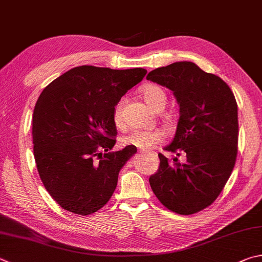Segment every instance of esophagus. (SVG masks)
Returning a JSON list of instances; mask_svg holds the SVG:
<instances>
[{"label":"esophagus","instance_id":"34e87169","mask_svg":"<svg viewBox=\"0 0 262 262\" xmlns=\"http://www.w3.org/2000/svg\"><path fill=\"white\" fill-rule=\"evenodd\" d=\"M141 154H143V155H150V156H152V157H157V154L155 151H149V150H142L141 151Z\"/></svg>","mask_w":262,"mask_h":262}]
</instances>
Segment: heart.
Listing matches in <instances>:
<instances>
[{
    "mask_svg": "<svg viewBox=\"0 0 262 262\" xmlns=\"http://www.w3.org/2000/svg\"><path fill=\"white\" fill-rule=\"evenodd\" d=\"M142 96L145 103L149 105L150 108L156 111L160 107H165L166 102H167V96L163 89L158 85L147 84L142 89ZM122 105L123 99L119 102L115 107V122L117 126L122 125ZM164 140V133L160 129H132L128 134L122 137V143L126 145H133L140 149H150L157 143H160Z\"/></svg>",
    "mask_w": 262,
    "mask_h": 262,
    "instance_id": "1",
    "label": "heart"
}]
</instances>
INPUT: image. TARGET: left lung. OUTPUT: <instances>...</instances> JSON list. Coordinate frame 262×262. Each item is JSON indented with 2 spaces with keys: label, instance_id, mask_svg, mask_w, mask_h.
<instances>
[{
  "label": "left lung",
  "instance_id": "8db88e82",
  "mask_svg": "<svg viewBox=\"0 0 262 262\" xmlns=\"http://www.w3.org/2000/svg\"><path fill=\"white\" fill-rule=\"evenodd\" d=\"M146 80L172 90L180 119L172 143L165 150L185 156L160 165L151 175V189L168 210L189 215L215 201L230 178L238 143L237 103L231 89L217 75L204 72L192 61L158 68Z\"/></svg>",
  "mask_w": 262,
  "mask_h": 262
}]
</instances>
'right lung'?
<instances>
[{
  "label": "right lung",
  "mask_w": 262,
  "mask_h": 262,
  "mask_svg": "<svg viewBox=\"0 0 262 262\" xmlns=\"http://www.w3.org/2000/svg\"><path fill=\"white\" fill-rule=\"evenodd\" d=\"M145 74L140 68L82 65L41 93L33 112V151L42 183L64 210L88 215L101 210L115 192L119 172L137 149L127 145L108 152L116 144L113 113Z\"/></svg>",
  "instance_id": "1"
}]
</instances>
